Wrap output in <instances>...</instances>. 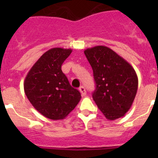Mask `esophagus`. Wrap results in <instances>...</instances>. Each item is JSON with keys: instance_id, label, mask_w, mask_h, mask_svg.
I'll return each mask as SVG.
<instances>
[{"instance_id": "esophagus-1", "label": "esophagus", "mask_w": 158, "mask_h": 158, "mask_svg": "<svg viewBox=\"0 0 158 158\" xmlns=\"http://www.w3.org/2000/svg\"><path fill=\"white\" fill-rule=\"evenodd\" d=\"M79 91H80L81 94H82V95H83V96H85V95H86V91H85V89L84 86H80L79 87Z\"/></svg>"}]
</instances>
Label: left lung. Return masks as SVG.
Returning a JSON list of instances; mask_svg holds the SVG:
<instances>
[{"label": "left lung", "mask_w": 158, "mask_h": 158, "mask_svg": "<svg viewBox=\"0 0 158 158\" xmlns=\"http://www.w3.org/2000/svg\"><path fill=\"white\" fill-rule=\"evenodd\" d=\"M93 70L95 90L92 98L109 120L123 117L132 106L138 90L135 69L125 59L105 46L84 51Z\"/></svg>", "instance_id": "8db88e82"}]
</instances>
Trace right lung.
Masks as SVG:
<instances>
[{
  "label": "right lung",
  "mask_w": 158,
  "mask_h": 158,
  "mask_svg": "<svg viewBox=\"0 0 158 158\" xmlns=\"http://www.w3.org/2000/svg\"><path fill=\"white\" fill-rule=\"evenodd\" d=\"M71 49L56 47L44 52L32 66L23 87L32 106L52 120H62L75 109L81 94L73 88L61 69Z\"/></svg>",
  "instance_id": "right-lung-1"
}]
</instances>
